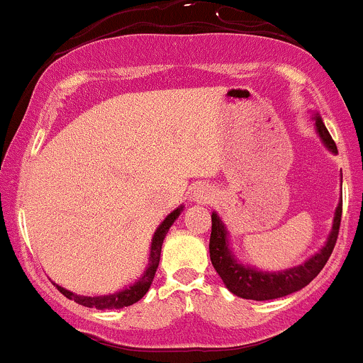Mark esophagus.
<instances>
[{
	"label": "esophagus",
	"instance_id": "obj_1",
	"mask_svg": "<svg viewBox=\"0 0 363 363\" xmlns=\"http://www.w3.org/2000/svg\"><path fill=\"white\" fill-rule=\"evenodd\" d=\"M191 199H193L194 203H210L211 199H213V191H211V187H208L206 184H201V186H196L193 189V193H191Z\"/></svg>",
	"mask_w": 363,
	"mask_h": 363
}]
</instances>
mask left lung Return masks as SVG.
<instances>
[{"label":"left lung","instance_id":"8db88e82","mask_svg":"<svg viewBox=\"0 0 363 363\" xmlns=\"http://www.w3.org/2000/svg\"><path fill=\"white\" fill-rule=\"evenodd\" d=\"M315 131L319 138L323 140L324 147L329 152L338 153L336 143L333 141L331 135L324 126L323 119L315 114ZM341 211H343V199H340L338 206L335 211V220H333V228L329 232L326 244L318 254L307 259L302 264L294 266V268L283 269V272H259V269L244 266L239 262L228 247V232L220 216L211 213V235H210V259L216 273L220 274L225 286L237 295V297L249 298V301H273V298L285 297V295L294 294L303 289L306 285L318 277L320 269L324 268L333 249H335L336 239H338Z\"/></svg>","mask_w":363,"mask_h":363}]
</instances>
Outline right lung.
<instances>
[{
  "instance_id": "right-lung-1",
  "label": "right lung",
  "mask_w": 363,
  "mask_h": 363,
  "mask_svg": "<svg viewBox=\"0 0 363 363\" xmlns=\"http://www.w3.org/2000/svg\"><path fill=\"white\" fill-rule=\"evenodd\" d=\"M182 206H179L177 210H174L172 213L165 216V220L158 225V228L153 234L152 239V245H150V257H148V268L145 269V273L141 274L140 280H136L133 285H129L128 289L116 291V294H109V295H97V297H85V295H77L73 291L62 289V286L56 285V289L65 295L66 298L69 301H74L80 306L85 307H91V309H99V311H106V309H123V307L133 306L135 302H138L145 294H147L150 285H152L153 277H155V272L158 268V262H160V251H162V244H164L165 235H167L170 225L176 222V218L181 215Z\"/></svg>"
}]
</instances>
